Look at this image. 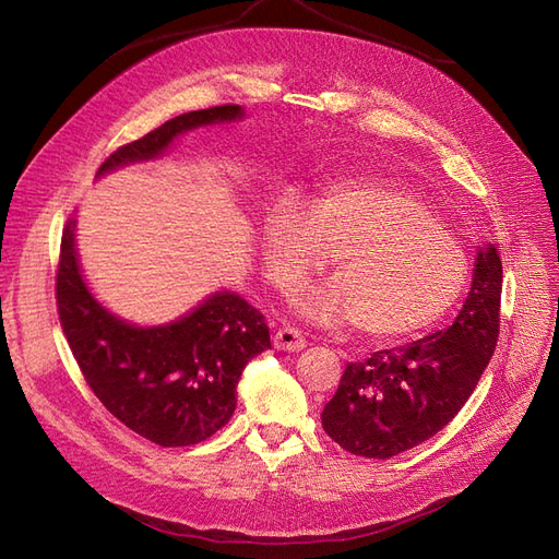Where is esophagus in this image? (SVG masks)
<instances>
[{
  "label": "esophagus",
  "mask_w": 559,
  "mask_h": 559,
  "mask_svg": "<svg viewBox=\"0 0 559 559\" xmlns=\"http://www.w3.org/2000/svg\"><path fill=\"white\" fill-rule=\"evenodd\" d=\"M273 345H275V349H284V352H300L302 347H306V337H302V333L298 329L284 326L273 335Z\"/></svg>",
  "instance_id": "obj_1"
}]
</instances>
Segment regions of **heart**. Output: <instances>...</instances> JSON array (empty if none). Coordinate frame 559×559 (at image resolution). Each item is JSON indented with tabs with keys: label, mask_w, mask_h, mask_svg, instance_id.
<instances>
[{
	"label": "heart",
	"mask_w": 559,
	"mask_h": 559,
	"mask_svg": "<svg viewBox=\"0 0 559 559\" xmlns=\"http://www.w3.org/2000/svg\"><path fill=\"white\" fill-rule=\"evenodd\" d=\"M333 253L335 280L308 286L298 314L321 326L399 341L431 326L460 298L468 261L431 202L378 177L335 179L308 200H282L263 224L265 273L289 294Z\"/></svg>",
	"instance_id": "1"
}]
</instances>
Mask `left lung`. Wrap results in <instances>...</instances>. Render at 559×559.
<instances>
[{
  "instance_id": "left-lung-1",
  "label": "left lung",
  "mask_w": 559,
  "mask_h": 559,
  "mask_svg": "<svg viewBox=\"0 0 559 559\" xmlns=\"http://www.w3.org/2000/svg\"><path fill=\"white\" fill-rule=\"evenodd\" d=\"M501 259L478 247L471 292L445 331L347 364L321 427L343 450L389 460L429 441L462 411L499 337Z\"/></svg>"
}]
</instances>
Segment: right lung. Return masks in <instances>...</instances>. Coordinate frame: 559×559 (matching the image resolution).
Masks as SVG:
<instances>
[{"instance_id":"obj_1","label":"right lung","mask_w":559,"mask_h":559,"mask_svg":"<svg viewBox=\"0 0 559 559\" xmlns=\"http://www.w3.org/2000/svg\"><path fill=\"white\" fill-rule=\"evenodd\" d=\"M242 118L240 105L175 116L114 151L97 177L160 158L183 132ZM56 298L64 337L95 396L128 429L163 448L195 445L222 429L235 413L245 366L270 347L263 314L226 289L158 326L114 314L83 280L74 218L62 230Z\"/></svg>"}]
</instances>
